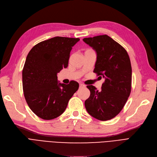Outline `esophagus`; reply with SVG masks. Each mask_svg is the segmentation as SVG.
<instances>
[{
	"mask_svg": "<svg viewBox=\"0 0 157 157\" xmlns=\"http://www.w3.org/2000/svg\"><path fill=\"white\" fill-rule=\"evenodd\" d=\"M79 87H80V88H83V87H85V85H84L82 84H80Z\"/></svg>",
	"mask_w": 157,
	"mask_h": 157,
	"instance_id": "esophagus-1",
	"label": "esophagus"
}]
</instances>
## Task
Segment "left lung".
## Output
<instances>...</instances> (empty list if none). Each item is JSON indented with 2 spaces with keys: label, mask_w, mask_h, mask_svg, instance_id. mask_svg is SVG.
Returning a JSON list of instances; mask_svg holds the SVG:
<instances>
[{
  "label": "left lung",
  "mask_w": 157,
  "mask_h": 157,
  "mask_svg": "<svg viewBox=\"0 0 157 157\" xmlns=\"http://www.w3.org/2000/svg\"><path fill=\"white\" fill-rule=\"evenodd\" d=\"M83 40L97 53L93 72L105 79L100 91L92 85L87 86L90 96L85 107L93 117L108 121L121 111L130 95L132 69L129 57L126 49L107 35Z\"/></svg>",
  "instance_id": "left-lung-1"
}]
</instances>
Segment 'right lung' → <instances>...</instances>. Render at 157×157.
I'll list each match as a JSON object with an SVG mask.
<instances>
[{
	"mask_svg": "<svg viewBox=\"0 0 157 157\" xmlns=\"http://www.w3.org/2000/svg\"><path fill=\"white\" fill-rule=\"evenodd\" d=\"M79 40L55 36L37 44L27 56L22 70L24 97L31 110L44 120L63 113L78 89L76 81L59 83L57 73L67 67L72 47Z\"/></svg>",
	"mask_w": 157,
	"mask_h": 157,
	"instance_id": "1",
	"label": "right lung"
}]
</instances>
